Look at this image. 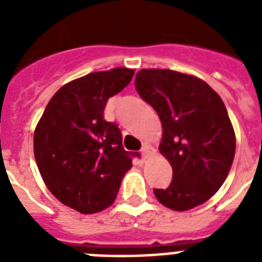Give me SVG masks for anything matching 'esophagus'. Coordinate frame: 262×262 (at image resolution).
<instances>
[{
  "label": "esophagus",
  "instance_id": "34e87169",
  "mask_svg": "<svg viewBox=\"0 0 262 262\" xmlns=\"http://www.w3.org/2000/svg\"><path fill=\"white\" fill-rule=\"evenodd\" d=\"M154 154H155V149H154L151 145H148V144H144L143 148H141V155H143L144 159H148V158H151Z\"/></svg>",
  "mask_w": 262,
  "mask_h": 262
}]
</instances>
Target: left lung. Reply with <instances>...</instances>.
<instances>
[{"mask_svg": "<svg viewBox=\"0 0 262 262\" xmlns=\"http://www.w3.org/2000/svg\"><path fill=\"white\" fill-rule=\"evenodd\" d=\"M135 85L159 115V151L172 167L170 186L154 189L156 199L172 211L205 203L223 185L235 155L222 98L199 77L170 69H141Z\"/></svg>", "mask_w": 262, "mask_h": 262, "instance_id": "obj_1", "label": "left lung"}]
</instances>
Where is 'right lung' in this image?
Wrapping results in <instances>:
<instances>
[{
  "label": "right lung",
  "instance_id": "right-lung-1",
  "mask_svg": "<svg viewBox=\"0 0 262 262\" xmlns=\"http://www.w3.org/2000/svg\"><path fill=\"white\" fill-rule=\"evenodd\" d=\"M133 75V69L114 68L65 84L35 129V160L47 189L85 215L114 203L132 158L139 156L123 149L118 126L103 118L108 98L126 87Z\"/></svg>",
  "mask_w": 262,
  "mask_h": 262
}]
</instances>
